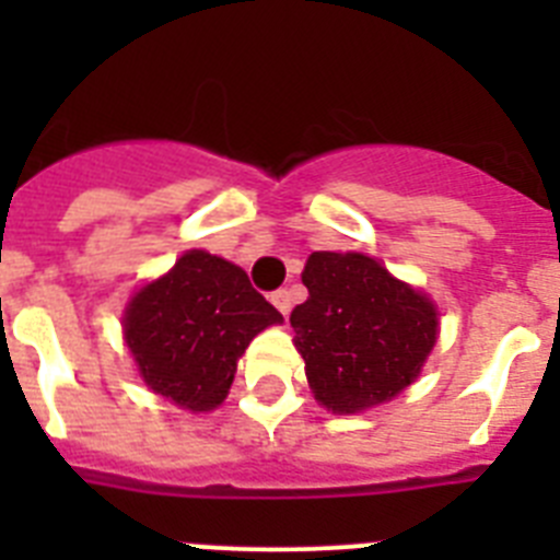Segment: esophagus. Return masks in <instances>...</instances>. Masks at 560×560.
I'll list each match as a JSON object with an SVG mask.
<instances>
[{"mask_svg": "<svg viewBox=\"0 0 560 560\" xmlns=\"http://www.w3.org/2000/svg\"><path fill=\"white\" fill-rule=\"evenodd\" d=\"M271 303H275V308L280 311V314L289 316V311H291V291L289 289H277L275 294H271Z\"/></svg>", "mask_w": 560, "mask_h": 560, "instance_id": "esophagus-1", "label": "esophagus"}]
</instances>
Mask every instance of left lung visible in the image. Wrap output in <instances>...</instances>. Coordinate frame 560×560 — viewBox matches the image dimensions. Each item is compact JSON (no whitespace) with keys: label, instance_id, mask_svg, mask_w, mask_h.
<instances>
[{"label":"left lung","instance_id":"obj_1","mask_svg":"<svg viewBox=\"0 0 560 560\" xmlns=\"http://www.w3.org/2000/svg\"><path fill=\"white\" fill-rule=\"evenodd\" d=\"M303 283L291 328L323 407L361 412L418 378L438 339V311L420 291L359 252H314Z\"/></svg>","mask_w":560,"mask_h":560}]
</instances>
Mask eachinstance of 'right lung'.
<instances>
[{
  "label": "right lung",
  "mask_w": 560,
  "mask_h": 560,
  "mask_svg": "<svg viewBox=\"0 0 560 560\" xmlns=\"http://www.w3.org/2000/svg\"><path fill=\"white\" fill-rule=\"evenodd\" d=\"M283 314L252 289L241 266L201 249L137 291L126 311V341L153 393L190 412L226 398L237 359Z\"/></svg>",
  "instance_id": "1"
}]
</instances>
